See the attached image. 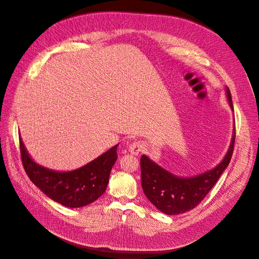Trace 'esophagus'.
<instances>
[{
	"mask_svg": "<svg viewBox=\"0 0 259 259\" xmlns=\"http://www.w3.org/2000/svg\"><path fill=\"white\" fill-rule=\"evenodd\" d=\"M143 148H144V146H143L142 143L136 142V143H133V144L130 145V147H129V152H130L132 155H135V156H136V155H139V153L142 152Z\"/></svg>",
	"mask_w": 259,
	"mask_h": 259,
	"instance_id": "1",
	"label": "esophagus"
}]
</instances>
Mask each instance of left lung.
<instances>
[{
  "label": "left lung",
  "mask_w": 259,
  "mask_h": 259,
  "mask_svg": "<svg viewBox=\"0 0 259 259\" xmlns=\"http://www.w3.org/2000/svg\"><path fill=\"white\" fill-rule=\"evenodd\" d=\"M226 97L230 108L233 109L231 94L228 88ZM236 129L232 133L231 143L224 159L216 167L191 178H180L162 168L148 156L140 158L142 168V187L149 200L162 213L179 215L198 205L217 183L230 162Z\"/></svg>",
  "instance_id": "1"
}]
</instances>
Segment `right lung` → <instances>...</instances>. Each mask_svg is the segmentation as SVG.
Listing matches in <instances>:
<instances>
[{
  "instance_id": "add662e5",
  "label": "right lung",
  "mask_w": 259,
  "mask_h": 259,
  "mask_svg": "<svg viewBox=\"0 0 259 259\" xmlns=\"http://www.w3.org/2000/svg\"><path fill=\"white\" fill-rule=\"evenodd\" d=\"M19 144L22 165L30 180L51 199L67 207L88 205L105 192L119 146L117 144L80 168L56 171L33 161L21 139Z\"/></svg>"
}]
</instances>
